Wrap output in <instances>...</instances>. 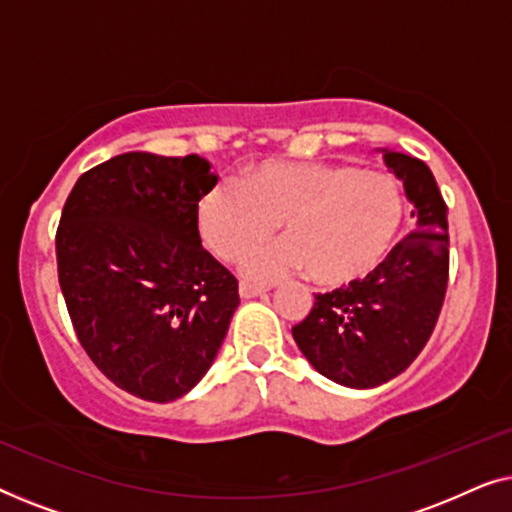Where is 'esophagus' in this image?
<instances>
[{"label":"esophagus","instance_id":"esophagus-1","mask_svg":"<svg viewBox=\"0 0 512 512\" xmlns=\"http://www.w3.org/2000/svg\"><path fill=\"white\" fill-rule=\"evenodd\" d=\"M265 291H268V286H263V284L240 282V296H242V298H256V296H263Z\"/></svg>","mask_w":512,"mask_h":512}]
</instances>
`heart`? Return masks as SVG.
Masks as SVG:
<instances>
[{
	"instance_id": "heart-1",
	"label": "heart",
	"mask_w": 512,
	"mask_h": 512,
	"mask_svg": "<svg viewBox=\"0 0 512 512\" xmlns=\"http://www.w3.org/2000/svg\"><path fill=\"white\" fill-rule=\"evenodd\" d=\"M403 219V195L387 172L321 160H261L240 184L219 181L202 195V240L223 261H237L282 223L284 240L244 258L249 277L296 270L319 286H345L389 254Z\"/></svg>"
}]
</instances>
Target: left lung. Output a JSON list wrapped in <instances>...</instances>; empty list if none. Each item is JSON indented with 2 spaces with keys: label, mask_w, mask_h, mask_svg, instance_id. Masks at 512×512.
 Instances as JSON below:
<instances>
[{
  "label": "left lung",
  "mask_w": 512,
  "mask_h": 512,
  "mask_svg": "<svg viewBox=\"0 0 512 512\" xmlns=\"http://www.w3.org/2000/svg\"><path fill=\"white\" fill-rule=\"evenodd\" d=\"M403 181L415 228L389 256L345 289L317 293L291 328L305 359L328 380L370 389L394 380L429 342L450 277L447 205L424 160L384 151Z\"/></svg>",
  "instance_id": "8db88e82"
}]
</instances>
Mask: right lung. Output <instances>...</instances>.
<instances>
[{"instance_id": "1", "label": "right lung", "mask_w": 512, "mask_h": 512, "mask_svg": "<svg viewBox=\"0 0 512 512\" xmlns=\"http://www.w3.org/2000/svg\"><path fill=\"white\" fill-rule=\"evenodd\" d=\"M205 158L130 151L83 172L55 233L58 279L90 361L116 387L170 403L202 380L240 305L202 247Z\"/></svg>"}]
</instances>
